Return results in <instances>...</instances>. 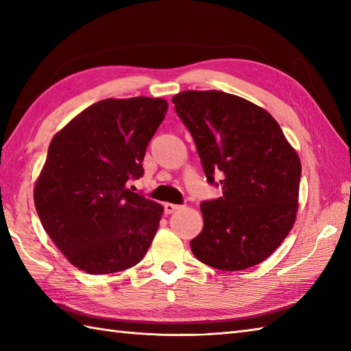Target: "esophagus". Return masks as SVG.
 <instances>
[{
    "label": "esophagus",
    "mask_w": 351,
    "mask_h": 351,
    "mask_svg": "<svg viewBox=\"0 0 351 351\" xmlns=\"http://www.w3.org/2000/svg\"><path fill=\"white\" fill-rule=\"evenodd\" d=\"M180 205H175V204H164V213L166 214H171V213H175V211H178L180 210Z\"/></svg>",
    "instance_id": "1"
}]
</instances>
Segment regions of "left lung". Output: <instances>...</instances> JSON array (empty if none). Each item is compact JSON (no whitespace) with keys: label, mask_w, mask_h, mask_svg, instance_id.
I'll list each match as a JSON object with an SVG mask.
<instances>
[{"label":"left lung","mask_w":351,"mask_h":351,"mask_svg":"<svg viewBox=\"0 0 351 351\" xmlns=\"http://www.w3.org/2000/svg\"><path fill=\"white\" fill-rule=\"evenodd\" d=\"M171 101L195 140L206 181L223 190L200 204L204 229L190 241L193 255L225 271L263 263L294 226L299 155L273 116L240 96L185 90Z\"/></svg>","instance_id":"1"}]
</instances>
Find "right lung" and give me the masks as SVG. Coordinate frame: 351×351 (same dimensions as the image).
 <instances>
[{
	"mask_svg": "<svg viewBox=\"0 0 351 351\" xmlns=\"http://www.w3.org/2000/svg\"><path fill=\"white\" fill-rule=\"evenodd\" d=\"M167 101L104 99L51 140L34 185L43 229L72 265L108 274L138 264L158 230L160 204L131 191Z\"/></svg>",
	"mask_w": 351,
	"mask_h": 351,
	"instance_id": "1",
	"label": "right lung"
}]
</instances>
